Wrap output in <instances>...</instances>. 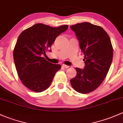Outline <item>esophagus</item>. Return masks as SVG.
I'll return each mask as SVG.
<instances>
[{"instance_id":"1","label":"esophagus","mask_w":123,"mask_h":123,"mask_svg":"<svg viewBox=\"0 0 123 123\" xmlns=\"http://www.w3.org/2000/svg\"><path fill=\"white\" fill-rule=\"evenodd\" d=\"M63 66L64 68H66V69H67V68H69V66L65 65V64H63V66Z\"/></svg>"}]
</instances>
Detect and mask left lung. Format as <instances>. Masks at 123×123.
I'll return each mask as SVG.
<instances>
[{
	"label": "left lung",
	"mask_w": 123,
	"mask_h": 123,
	"mask_svg": "<svg viewBox=\"0 0 123 123\" xmlns=\"http://www.w3.org/2000/svg\"><path fill=\"white\" fill-rule=\"evenodd\" d=\"M85 55L84 69L76 68V76L70 80L72 88L88 93L98 88L105 78L111 66L113 49L111 40L102 27L89 22L70 26Z\"/></svg>",
	"instance_id": "1"
}]
</instances>
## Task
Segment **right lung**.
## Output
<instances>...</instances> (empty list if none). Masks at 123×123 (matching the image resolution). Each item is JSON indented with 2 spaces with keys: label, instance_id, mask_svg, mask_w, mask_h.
Here are the masks:
<instances>
[{
  "label": "right lung",
  "instance_id": "obj_1",
  "mask_svg": "<svg viewBox=\"0 0 123 123\" xmlns=\"http://www.w3.org/2000/svg\"><path fill=\"white\" fill-rule=\"evenodd\" d=\"M68 28V25L51 27L37 24L20 34L13 50V59L19 78L26 88L41 92L50 86L61 66L49 62L42 56Z\"/></svg>",
  "mask_w": 123,
  "mask_h": 123
}]
</instances>
